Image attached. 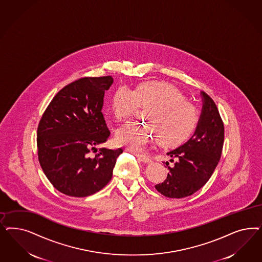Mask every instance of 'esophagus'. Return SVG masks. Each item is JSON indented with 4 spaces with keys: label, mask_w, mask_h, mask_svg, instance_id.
Masks as SVG:
<instances>
[{
    "label": "esophagus",
    "mask_w": 262,
    "mask_h": 262,
    "mask_svg": "<svg viewBox=\"0 0 262 262\" xmlns=\"http://www.w3.org/2000/svg\"><path fill=\"white\" fill-rule=\"evenodd\" d=\"M136 156L138 157V159L140 161H142V162H144V163H149V162H151V159L148 157V156H146V155H143V154H136Z\"/></svg>",
    "instance_id": "1"
}]
</instances>
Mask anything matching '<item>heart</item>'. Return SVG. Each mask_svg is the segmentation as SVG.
I'll list each match as a JSON object with an SVG mask.
<instances>
[{"mask_svg":"<svg viewBox=\"0 0 262 262\" xmlns=\"http://www.w3.org/2000/svg\"><path fill=\"white\" fill-rule=\"evenodd\" d=\"M146 108L144 124L129 122L117 133V141L135 152H143L159 137L161 144L172 146L184 142L196 126L198 110L177 88L163 82H146L135 91L121 85L115 92L111 109L119 121Z\"/></svg>","mask_w":262,"mask_h":262,"instance_id":"heart-1","label":"heart"}]
</instances>
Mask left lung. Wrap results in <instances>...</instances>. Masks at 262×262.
I'll use <instances>...</instances> for the list:
<instances>
[{
	"instance_id": "8db88e82",
	"label": "left lung",
	"mask_w": 262,
	"mask_h": 262,
	"mask_svg": "<svg viewBox=\"0 0 262 262\" xmlns=\"http://www.w3.org/2000/svg\"><path fill=\"white\" fill-rule=\"evenodd\" d=\"M203 109L194 135L167 154L176 162L168 167L166 180L155 185L165 196L181 199L194 194L211 178L219 163L224 145L225 128L219 111L207 93H201Z\"/></svg>"
}]
</instances>
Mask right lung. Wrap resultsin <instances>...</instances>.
Segmentation results:
<instances>
[{
	"label": "right lung",
	"instance_id": "1",
	"mask_svg": "<svg viewBox=\"0 0 262 262\" xmlns=\"http://www.w3.org/2000/svg\"><path fill=\"white\" fill-rule=\"evenodd\" d=\"M111 76L84 77L61 89L37 127L38 160L46 178L62 194L83 198L100 191L113 177L122 149L99 148L110 131L102 114Z\"/></svg>",
	"mask_w": 262,
	"mask_h": 262
}]
</instances>
